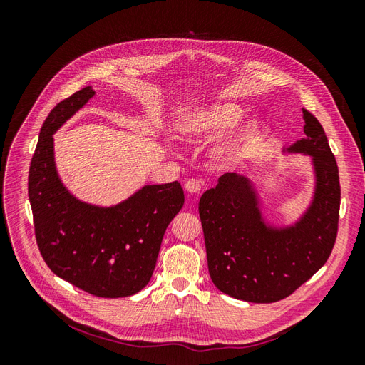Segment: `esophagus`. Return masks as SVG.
<instances>
[{"label":"esophagus","instance_id":"obj_1","mask_svg":"<svg viewBox=\"0 0 365 365\" xmlns=\"http://www.w3.org/2000/svg\"><path fill=\"white\" fill-rule=\"evenodd\" d=\"M184 189H185V192H187V193L196 195V193H200V192H201V182L197 181V180H189V181L185 182Z\"/></svg>","mask_w":365,"mask_h":365}]
</instances>
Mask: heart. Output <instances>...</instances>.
I'll return each mask as SVG.
<instances>
[{
  "mask_svg": "<svg viewBox=\"0 0 365 365\" xmlns=\"http://www.w3.org/2000/svg\"><path fill=\"white\" fill-rule=\"evenodd\" d=\"M247 111L236 103H219L210 108H197L182 114L178 121L180 135L189 141L207 143L227 134L245 120ZM269 135L267 121L254 118L236 135L220 143L212 158L220 169H239L250 163L262 150Z\"/></svg>",
  "mask_w": 365,
  "mask_h": 365,
  "instance_id": "1",
  "label": "heart"
}]
</instances>
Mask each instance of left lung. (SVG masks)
<instances>
[{"label":"left lung","mask_w":365,"mask_h":365,"mask_svg":"<svg viewBox=\"0 0 365 365\" xmlns=\"http://www.w3.org/2000/svg\"><path fill=\"white\" fill-rule=\"evenodd\" d=\"M303 114L306 137L282 152L311 157L314 190L292 224L269 222L257 185L247 175L224 173L200 201L210 277L220 292L237 300H283L332 252L341 201L338 165L323 126L306 109Z\"/></svg>","instance_id":"1"}]
</instances>
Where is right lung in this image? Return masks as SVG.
I'll return each mask as SVG.
<instances>
[{"label":"right lung","mask_w":365,"mask_h":365,"mask_svg":"<svg viewBox=\"0 0 365 365\" xmlns=\"http://www.w3.org/2000/svg\"><path fill=\"white\" fill-rule=\"evenodd\" d=\"M85 86L59 102L43 121L30 163L29 200L42 259L58 277L96 297L120 298L149 283L165 228L184 205L178 181L143 185L115 205L81 201L54 164L56 130L90 98Z\"/></svg>","instance_id":"right-lung-1"}]
</instances>
